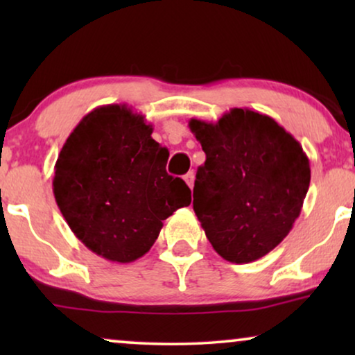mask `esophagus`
Here are the masks:
<instances>
[{"mask_svg": "<svg viewBox=\"0 0 355 355\" xmlns=\"http://www.w3.org/2000/svg\"><path fill=\"white\" fill-rule=\"evenodd\" d=\"M184 181L187 182V186L189 187H193V181H196V174H193V171H191V173H187L186 176H184Z\"/></svg>", "mask_w": 355, "mask_h": 355, "instance_id": "esophagus-1", "label": "esophagus"}]
</instances>
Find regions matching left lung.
<instances>
[{
    "mask_svg": "<svg viewBox=\"0 0 355 355\" xmlns=\"http://www.w3.org/2000/svg\"><path fill=\"white\" fill-rule=\"evenodd\" d=\"M207 155L193 184V211L218 254L250 263L289 234L302 210L310 163L273 118L232 108L216 123L191 119Z\"/></svg>",
    "mask_w": 355,
    "mask_h": 355,
    "instance_id": "obj_1",
    "label": "left lung"
}]
</instances>
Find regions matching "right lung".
Returning <instances> with one entry per match:
<instances>
[{"label": "right lung", "instance_id": "add662e5", "mask_svg": "<svg viewBox=\"0 0 355 355\" xmlns=\"http://www.w3.org/2000/svg\"><path fill=\"white\" fill-rule=\"evenodd\" d=\"M125 105L98 106L62 145L53 193L74 236L94 254L130 263L147 254L163 220L191 203V189L166 173L168 150Z\"/></svg>", "mask_w": 355, "mask_h": 355}]
</instances>
